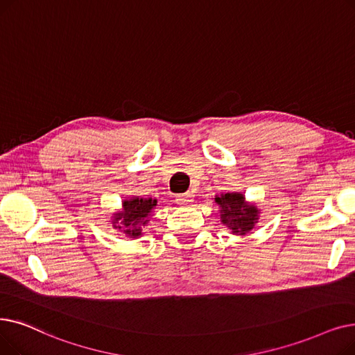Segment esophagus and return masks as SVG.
Listing matches in <instances>:
<instances>
[{"mask_svg":"<svg viewBox=\"0 0 355 355\" xmlns=\"http://www.w3.org/2000/svg\"><path fill=\"white\" fill-rule=\"evenodd\" d=\"M176 202L182 207H189L192 202H193V195L191 193H182L176 196Z\"/></svg>","mask_w":355,"mask_h":355,"instance_id":"esophagus-1","label":"esophagus"}]
</instances>
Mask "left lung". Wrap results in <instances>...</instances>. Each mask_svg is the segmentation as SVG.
<instances>
[{
	"label": "left lung",
	"instance_id": "obj_1",
	"mask_svg": "<svg viewBox=\"0 0 355 355\" xmlns=\"http://www.w3.org/2000/svg\"><path fill=\"white\" fill-rule=\"evenodd\" d=\"M219 219L234 235H247L254 230L260 219V209L254 202H248L241 192L215 195Z\"/></svg>",
	"mask_w": 355,
	"mask_h": 355
}]
</instances>
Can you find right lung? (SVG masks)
Here are the masks:
<instances>
[{"label": "right lung", "instance_id": "obj_1", "mask_svg": "<svg viewBox=\"0 0 355 355\" xmlns=\"http://www.w3.org/2000/svg\"><path fill=\"white\" fill-rule=\"evenodd\" d=\"M156 205L157 199L130 196L123 200L121 209L112 214L111 224L125 237L136 240L143 235V228L150 223Z\"/></svg>", "mask_w": 355, "mask_h": 355}]
</instances>
